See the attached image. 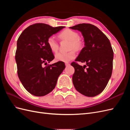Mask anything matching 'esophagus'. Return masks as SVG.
<instances>
[{"mask_svg":"<svg viewBox=\"0 0 130 130\" xmlns=\"http://www.w3.org/2000/svg\"><path fill=\"white\" fill-rule=\"evenodd\" d=\"M65 64H66V66H69V65H70V64L69 63H68V62H66V63H65Z\"/></svg>","mask_w":130,"mask_h":130,"instance_id":"esophagus-1","label":"esophagus"}]
</instances>
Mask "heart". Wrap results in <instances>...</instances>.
<instances>
[{
	"label": "heart",
	"instance_id": "b5f03b06",
	"mask_svg": "<svg viewBox=\"0 0 130 130\" xmlns=\"http://www.w3.org/2000/svg\"><path fill=\"white\" fill-rule=\"evenodd\" d=\"M59 37L62 40L70 41L69 49L80 50L82 49L83 43L79 38L78 33L70 29H65L59 34ZM47 44L50 49L54 53H56L59 48L58 43L54 36H50L48 38ZM76 56V53L74 50L68 52H58L56 54L55 59L57 61L67 62L73 60Z\"/></svg>",
	"mask_w": 130,
	"mask_h": 130
}]
</instances>
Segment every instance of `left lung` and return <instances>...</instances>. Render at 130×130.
Returning <instances> with one entry per match:
<instances>
[{
  "label": "left lung",
  "mask_w": 130,
  "mask_h": 130,
  "mask_svg": "<svg viewBox=\"0 0 130 130\" xmlns=\"http://www.w3.org/2000/svg\"><path fill=\"white\" fill-rule=\"evenodd\" d=\"M70 29L80 31L84 38L85 47L75 61L86 63L82 67L73 62L75 69L73 83L83 95L93 97L103 91L111 78L113 68V51L107 36L94 25L79 24Z\"/></svg>",
  "instance_id": "left-lung-1"
}]
</instances>
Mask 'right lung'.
Listing matches in <instances>:
<instances>
[{"label": "right lung", "mask_w": 130, "mask_h": 130, "mask_svg": "<svg viewBox=\"0 0 130 130\" xmlns=\"http://www.w3.org/2000/svg\"><path fill=\"white\" fill-rule=\"evenodd\" d=\"M64 27L37 23L27 27L18 39L15 56L18 76L27 91L35 96L52 92L66 67L61 61L48 64L54 56L47 44L49 37Z\"/></svg>", "instance_id": "1"}]
</instances>
